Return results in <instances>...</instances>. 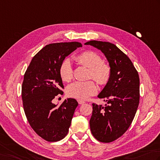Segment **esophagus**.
<instances>
[{
    "instance_id": "obj_1",
    "label": "esophagus",
    "mask_w": 160,
    "mask_h": 160,
    "mask_svg": "<svg viewBox=\"0 0 160 160\" xmlns=\"http://www.w3.org/2000/svg\"><path fill=\"white\" fill-rule=\"evenodd\" d=\"M78 103H79L80 105H82V104H84V102H84V101H82V100H78Z\"/></svg>"
}]
</instances>
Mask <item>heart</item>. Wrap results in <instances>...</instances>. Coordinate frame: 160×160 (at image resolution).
Segmentation results:
<instances>
[{
	"label": "heart",
	"instance_id": "1",
	"mask_svg": "<svg viewBox=\"0 0 160 160\" xmlns=\"http://www.w3.org/2000/svg\"><path fill=\"white\" fill-rule=\"evenodd\" d=\"M76 60L81 65L89 68V78H92L101 85L107 84L112 76V68L107 62H102V58L98 53L93 51H86L76 57ZM59 74L64 82H70L73 78V70L70 59H65L59 68ZM97 86L94 81L85 82L76 81L67 89V93L71 98L86 100L95 94Z\"/></svg>",
	"mask_w": 160,
	"mask_h": 160
}]
</instances>
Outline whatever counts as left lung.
Segmentation results:
<instances>
[{
  "mask_svg": "<svg viewBox=\"0 0 160 160\" xmlns=\"http://www.w3.org/2000/svg\"><path fill=\"white\" fill-rule=\"evenodd\" d=\"M84 44L101 50L112 68L110 80L98 96L107 104L93 103L89 121L93 136L109 143L123 135L134 119L139 103V74L130 58L114 43L93 40Z\"/></svg>",
  "mask_w": 160,
  "mask_h": 160,
  "instance_id": "left-lung-1",
  "label": "left lung"
}]
</instances>
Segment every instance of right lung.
I'll list each match as a JSON object with an SVG mask.
<instances>
[{
  "mask_svg": "<svg viewBox=\"0 0 160 160\" xmlns=\"http://www.w3.org/2000/svg\"><path fill=\"white\" fill-rule=\"evenodd\" d=\"M79 42L50 43L34 56L24 74L21 97L28 123L39 137L50 142L67 136L75 109L76 99L68 98L57 107L52 100L64 93L59 68Z\"/></svg>",
  "mask_w": 160,
  "mask_h": 160,
  "instance_id": "obj_1",
  "label": "right lung"
}]
</instances>
